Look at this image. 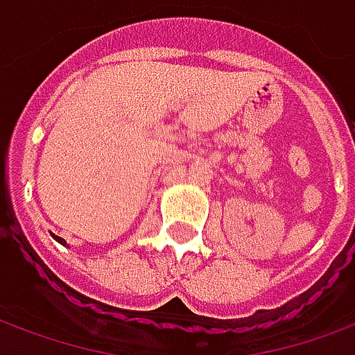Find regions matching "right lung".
Listing matches in <instances>:
<instances>
[{"instance_id":"1","label":"right lung","mask_w":355,"mask_h":355,"mask_svg":"<svg viewBox=\"0 0 355 355\" xmlns=\"http://www.w3.org/2000/svg\"><path fill=\"white\" fill-rule=\"evenodd\" d=\"M54 239H56L58 243H62V244H64V246H65V241H64V239H62V237H54Z\"/></svg>"}]
</instances>
